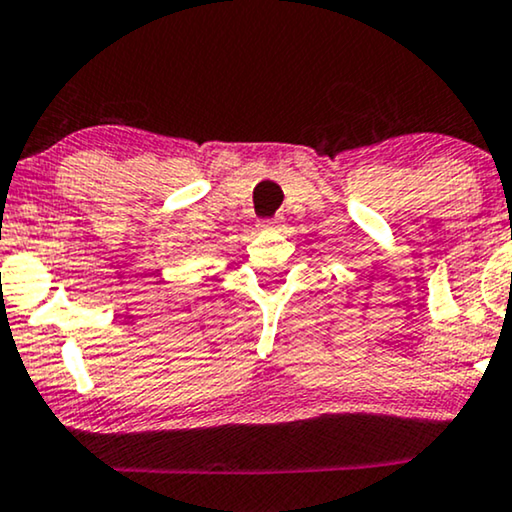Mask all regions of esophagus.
I'll list each match as a JSON object with an SVG mask.
<instances>
[{"mask_svg":"<svg viewBox=\"0 0 512 512\" xmlns=\"http://www.w3.org/2000/svg\"><path fill=\"white\" fill-rule=\"evenodd\" d=\"M258 227H261V230H277V227H282V218L277 216L273 220H261V223H258Z\"/></svg>","mask_w":512,"mask_h":512,"instance_id":"esophagus-1","label":"esophagus"}]
</instances>
